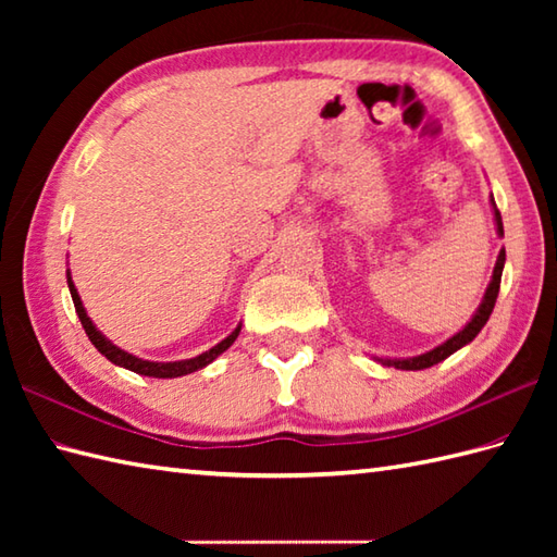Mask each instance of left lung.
Wrapping results in <instances>:
<instances>
[{
    "mask_svg": "<svg viewBox=\"0 0 557 557\" xmlns=\"http://www.w3.org/2000/svg\"><path fill=\"white\" fill-rule=\"evenodd\" d=\"M491 200H493V196H491ZM493 212H495V224H498V234L503 236V218H500V210L495 208V200H493ZM503 265H505V251H500V256H498V263H495V270H493V280H491L486 294H483V301L479 306V311L465 325V330H459L457 335H453L447 342H443L441 347L425 351V354H421V357H413V359H377V361H381L383 366H395V369H401V371H421V369H431L433 363L445 361L449 354H455L457 349L469 345V342L481 333V327L488 323V318L493 313L495 299H498V292H500Z\"/></svg>",
    "mask_w": 557,
    "mask_h": 557,
    "instance_id": "1",
    "label": "left lung"
}]
</instances>
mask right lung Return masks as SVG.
<instances>
[{"instance_id":"add662e5","label":"right lung","mask_w":557,"mask_h":557,"mask_svg":"<svg viewBox=\"0 0 557 557\" xmlns=\"http://www.w3.org/2000/svg\"><path fill=\"white\" fill-rule=\"evenodd\" d=\"M66 282H69L71 299H74V306H76L78 321H81L83 330H86L88 339L92 342V345H96V349L102 354L104 359H110V361L116 363V366H124V369L134 371V373H138V375H148V377H180V375H186V373H194V371H198V369H203V366H208L210 361H215V359L220 357V354L227 351V349L234 345V339L239 337L242 325L236 327L230 337H224V339L220 342V345H215L212 349L203 351V354H200V357H196V359L168 361V363H164V361H144V359L134 357V354H128V351H124V349H120V347H114L112 342H110L108 337H104L96 325H92V321L88 318L86 309H83V301H81V297H78L74 282H71L69 272H66Z\"/></svg>"}]
</instances>
